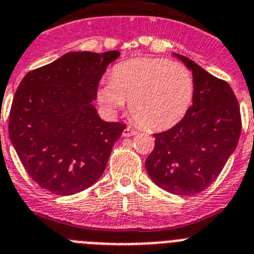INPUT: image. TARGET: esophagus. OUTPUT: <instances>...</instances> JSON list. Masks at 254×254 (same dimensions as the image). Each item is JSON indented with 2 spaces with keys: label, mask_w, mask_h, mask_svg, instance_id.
<instances>
[{
  "label": "esophagus",
  "mask_w": 254,
  "mask_h": 254,
  "mask_svg": "<svg viewBox=\"0 0 254 254\" xmlns=\"http://www.w3.org/2000/svg\"><path fill=\"white\" fill-rule=\"evenodd\" d=\"M136 130L135 129H131V127H127V129L123 131V136H132L136 134Z\"/></svg>",
  "instance_id": "esophagus-1"
}]
</instances>
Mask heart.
<instances>
[{
  "instance_id": "obj_1",
  "label": "heart",
  "mask_w": 254,
  "mask_h": 254,
  "mask_svg": "<svg viewBox=\"0 0 254 254\" xmlns=\"http://www.w3.org/2000/svg\"><path fill=\"white\" fill-rule=\"evenodd\" d=\"M105 107L115 110L129 102L132 119L148 129L177 124L193 97V81L186 67L158 58H135L114 67L97 92Z\"/></svg>"
}]
</instances>
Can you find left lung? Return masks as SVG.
I'll return each mask as SVG.
<instances>
[{"mask_svg": "<svg viewBox=\"0 0 254 254\" xmlns=\"http://www.w3.org/2000/svg\"><path fill=\"white\" fill-rule=\"evenodd\" d=\"M192 72V106L181 122L154 134L145 168L157 186L175 195L202 192L220 175L238 145L242 130L238 100L229 84L175 54Z\"/></svg>", "mask_w": 254, "mask_h": 254, "instance_id": "1", "label": "left lung"}]
</instances>
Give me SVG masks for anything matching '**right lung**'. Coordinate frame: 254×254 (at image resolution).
I'll return each instance as SVG.
<instances>
[{"instance_id":"right-lung-1","label":"right lung","mask_w":254,"mask_h":254,"mask_svg":"<svg viewBox=\"0 0 254 254\" xmlns=\"http://www.w3.org/2000/svg\"><path fill=\"white\" fill-rule=\"evenodd\" d=\"M70 52L29 72L13 97L8 135L33 181L56 195L92 186L125 127L101 120L93 101L106 67L119 58Z\"/></svg>"}]
</instances>
